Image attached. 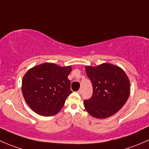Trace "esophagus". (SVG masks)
Masks as SVG:
<instances>
[{
    "label": "esophagus",
    "mask_w": 149,
    "mask_h": 149,
    "mask_svg": "<svg viewBox=\"0 0 149 149\" xmlns=\"http://www.w3.org/2000/svg\"><path fill=\"white\" fill-rule=\"evenodd\" d=\"M77 93H78V94H79V95H80L81 93H82V90H81V89H80V90H78V91H77Z\"/></svg>",
    "instance_id": "34e87169"
}]
</instances>
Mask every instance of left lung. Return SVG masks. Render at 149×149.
Returning <instances> with one entry per match:
<instances>
[{
  "label": "left lung",
  "mask_w": 149,
  "mask_h": 149,
  "mask_svg": "<svg viewBox=\"0 0 149 149\" xmlns=\"http://www.w3.org/2000/svg\"><path fill=\"white\" fill-rule=\"evenodd\" d=\"M85 70L93 88L91 97L84 100L86 110L100 119L114 115L129 97L130 82L125 72L108 63L86 67Z\"/></svg>",
  "instance_id": "obj_1"
}]
</instances>
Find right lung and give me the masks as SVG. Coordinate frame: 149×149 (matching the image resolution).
Masks as SVG:
<instances>
[{
	"label": "right lung",
	"mask_w": 149,
	"mask_h": 149,
	"mask_svg": "<svg viewBox=\"0 0 149 149\" xmlns=\"http://www.w3.org/2000/svg\"><path fill=\"white\" fill-rule=\"evenodd\" d=\"M71 67H62L44 63L29 70L22 81V93L26 102L39 115L51 116L64 106L72 92L67 78Z\"/></svg>",
	"instance_id": "1"
}]
</instances>
